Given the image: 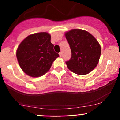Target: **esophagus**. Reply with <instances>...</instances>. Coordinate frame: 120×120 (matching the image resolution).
I'll use <instances>...</instances> for the list:
<instances>
[{
	"label": "esophagus",
	"mask_w": 120,
	"mask_h": 120,
	"mask_svg": "<svg viewBox=\"0 0 120 120\" xmlns=\"http://www.w3.org/2000/svg\"><path fill=\"white\" fill-rule=\"evenodd\" d=\"M59 55H60V57H61V56H62V52H59Z\"/></svg>",
	"instance_id": "1"
}]
</instances>
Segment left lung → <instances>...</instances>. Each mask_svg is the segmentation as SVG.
Wrapping results in <instances>:
<instances>
[{"label":"left lung","instance_id":"8db88e82","mask_svg":"<svg viewBox=\"0 0 120 120\" xmlns=\"http://www.w3.org/2000/svg\"><path fill=\"white\" fill-rule=\"evenodd\" d=\"M71 49V56L66 61L70 71L85 75L96 67L101 54V47L94 36L85 30L72 29L65 34Z\"/></svg>","mask_w":120,"mask_h":120}]
</instances>
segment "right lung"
Listing matches in <instances>:
<instances>
[{"mask_svg":"<svg viewBox=\"0 0 120 120\" xmlns=\"http://www.w3.org/2000/svg\"><path fill=\"white\" fill-rule=\"evenodd\" d=\"M50 34L37 33L27 36L20 44L16 56L21 68L32 77L42 76L49 71L59 55L53 50Z\"/></svg>","mask_w":120,"mask_h":120,"instance_id":"obj_1","label":"right lung"}]
</instances>
